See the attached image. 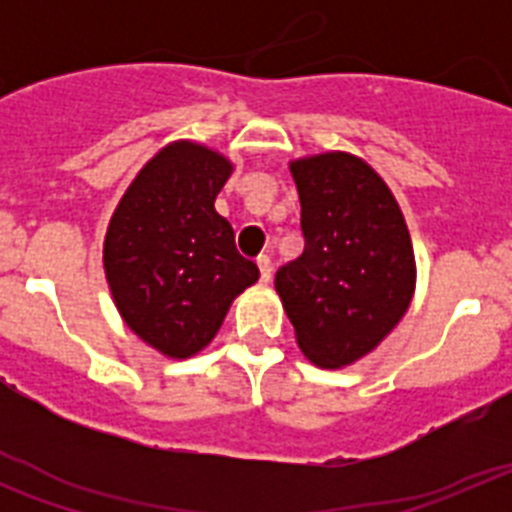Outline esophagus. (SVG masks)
I'll return each mask as SVG.
<instances>
[{
  "label": "esophagus",
  "instance_id": "1",
  "mask_svg": "<svg viewBox=\"0 0 512 512\" xmlns=\"http://www.w3.org/2000/svg\"><path fill=\"white\" fill-rule=\"evenodd\" d=\"M256 264H259V271H261V282L269 284L271 282V259L264 253V256H259V259H256Z\"/></svg>",
  "mask_w": 512,
  "mask_h": 512
}]
</instances>
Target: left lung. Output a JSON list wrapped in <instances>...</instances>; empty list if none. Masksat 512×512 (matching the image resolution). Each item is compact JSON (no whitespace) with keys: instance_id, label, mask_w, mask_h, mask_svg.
I'll list each match as a JSON object with an SVG mask.
<instances>
[{"instance_id":"obj_1","label":"left lung","mask_w":512,"mask_h":512,"mask_svg":"<svg viewBox=\"0 0 512 512\" xmlns=\"http://www.w3.org/2000/svg\"><path fill=\"white\" fill-rule=\"evenodd\" d=\"M305 251L277 271L302 354L320 369L356 364L390 336L415 295V253L395 194L361 156L289 161Z\"/></svg>"}]
</instances>
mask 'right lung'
Segmentation results:
<instances>
[{
    "instance_id": "obj_1",
    "label": "right lung",
    "mask_w": 512,
    "mask_h": 512,
    "mask_svg": "<svg viewBox=\"0 0 512 512\" xmlns=\"http://www.w3.org/2000/svg\"><path fill=\"white\" fill-rule=\"evenodd\" d=\"M233 161L197 140H174L135 174L104 233L102 261L120 318L169 359L210 346L230 305L259 282L235 251L215 200Z\"/></svg>"
}]
</instances>
